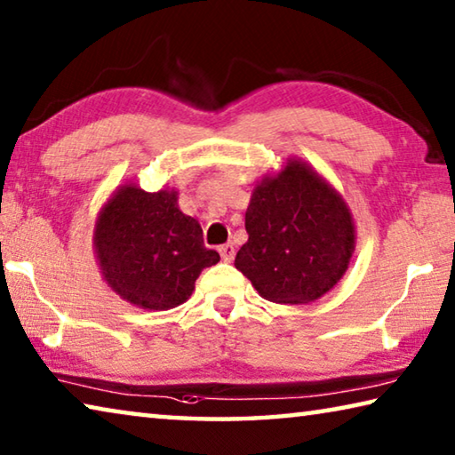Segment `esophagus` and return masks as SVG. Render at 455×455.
Segmentation results:
<instances>
[{
	"label": "esophagus",
	"mask_w": 455,
	"mask_h": 455,
	"mask_svg": "<svg viewBox=\"0 0 455 455\" xmlns=\"http://www.w3.org/2000/svg\"><path fill=\"white\" fill-rule=\"evenodd\" d=\"M219 252H220V257H222V260H225V263H230V260L235 259V246H233V243L222 244L220 249H219Z\"/></svg>",
	"instance_id": "1"
}]
</instances>
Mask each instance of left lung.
<instances>
[{
    "instance_id": "left-lung-1",
    "label": "left lung",
    "mask_w": 455,
    "mask_h": 455,
    "mask_svg": "<svg viewBox=\"0 0 455 455\" xmlns=\"http://www.w3.org/2000/svg\"><path fill=\"white\" fill-rule=\"evenodd\" d=\"M249 233L235 267L259 295L281 305H309L335 287L355 251V222L343 196L303 163L287 158L252 188Z\"/></svg>"
}]
</instances>
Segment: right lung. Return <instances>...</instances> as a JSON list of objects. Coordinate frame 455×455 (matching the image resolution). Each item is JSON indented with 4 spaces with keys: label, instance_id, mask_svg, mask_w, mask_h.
<instances>
[{
    "label": "right lung",
    "instance_id": "add662e5",
    "mask_svg": "<svg viewBox=\"0 0 455 455\" xmlns=\"http://www.w3.org/2000/svg\"><path fill=\"white\" fill-rule=\"evenodd\" d=\"M92 243L108 287L146 311L182 305L203 268L220 260L204 246L198 220L179 209V192H146L132 182L102 204Z\"/></svg>",
    "mask_w": 455,
    "mask_h": 455
}]
</instances>
